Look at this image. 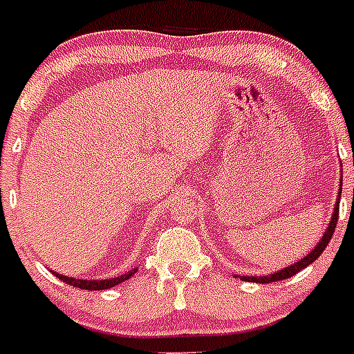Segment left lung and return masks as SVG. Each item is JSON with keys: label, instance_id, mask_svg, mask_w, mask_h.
I'll return each instance as SVG.
<instances>
[{"label": "left lung", "instance_id": "obj_1", "mask_svg": "<svg viewBox=\"0 0 354 354\" xmlns=\"http://www.w3.org/2000/svg\"><path fill=\"white\" fill-rule=\"evenodd\" d=\"M342 193V191H340ZM340 202H336V207H335V213H333V218H330L329 222V227H327V232L324 233V236H322V241L316 244V248H314L313 252L308 253V255H305V257L301 259V261H297L296 264H292V266H286V268H283L281 272H275V274L272 275H259V277H244V275H241V279H246V281H253V283H274V281H281V279H286V277H292V275H296L299 270L307 268L308 264L314 263L316 259L324 253V250L327 248V244H329V241L333 239V233H335V227H336V222H338V211H340Z\"/></svg>", "mask_w": 354, "mask_h": 354}]
</instances>
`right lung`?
<instances>
[{
    "label": "right lung",
    "mask_w": 354,
    "mask_h": 354,
    "mask_svg": "<svg viewBox=\"0 0 354 354\" xmlns=\"http://www.w3.org/2000/svg\"><path fill=\"white\" fill-rule=\"evenodd\" d=\"M136 274V270L128 272L124 275H119V277H112V279L104 281H88V279H75V277H66V275L57 274L58 279H62L64 283H68L71 286H77V288H86V290H106V288H112V286L119 285L122 281H127L128 277H132Z\"/></svg>",
    "instance_id": "obj_1"
}]
</instances>
